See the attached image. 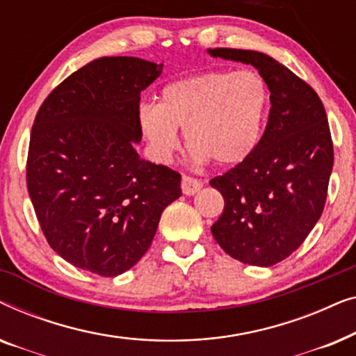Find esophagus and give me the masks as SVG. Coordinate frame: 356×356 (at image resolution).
Instances as JSON below:
<instances>
[{"label":"esophagus","mask_w":356,"mask_h":356,"mask_svg":"<svg viewBox=\"0 0 356 356\" xmlns=\"http://www.w3.org/2000/svg\"><path fill=\"white\" fill-rule=\"evenodd\" d=\"M202 188V183L199 181V179L193 178V177H188V175H184L183 179H181V191L183 194H186V196H194L199 189Z\"/></svg>","instance_id":"34e87169"}]
</instances>
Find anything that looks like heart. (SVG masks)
Segmentation results:
<instances>
[{"instance_id": "1", "label": "heart", "mask_w": 356, "mask_h": 356, "mask_svg": "<svg viewBox=\"0 0 356 356\" xmlns=\"http://www.w3.org/2000/svg\"><path fill=\"white\" fill-rule=\"evenodd\" d=\"M266 102V84L256 71H209L170 82L157 105L140 106L138 120L159 159L178 149V128H184L194 157L232 167L254 150Z\"/></svg>"}]
</instances>
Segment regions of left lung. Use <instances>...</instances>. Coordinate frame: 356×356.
Listing matches in <instances>:
<instances>
[{
  "label": "left lung",
  "instance_id": "1",
  "mask_svg": "<svg viewBox=\"0 0 356 356\" xmlns=\"http://www.w3.org/2000/svg\"><path fill=\"white\" fill-rule=\"evenodd\" d=\"M212 56L252 65L270 90L266 129L250 157L211 179L225 207L211 227L227 254L269 267L300 248L324 211L334 144L319 95L274 58L213 48Z\"/></svg>",
  "mask_w": 356,
  "mask_h": 356
}]
</instances>
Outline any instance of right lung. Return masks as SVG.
Listing matches in <instances>:
<instances>
[{"mask_svg":"<svg viewBox=\"0 0 356 356\" xmlns=\"http://www.w3.org/2000/svg\"><path fill=\"white\" fill-rule=\"evenodd\" d=\"M162 70L134 56L99 58L55 87L33 121L26 178L37 220L63 259L92 274L131 269L181 196V175L134 150L140 92Z\"/></svg>","mask_w":356,"mask_h":356,"instance_id":"obj_1","label":"right lung"}]
</instances>
